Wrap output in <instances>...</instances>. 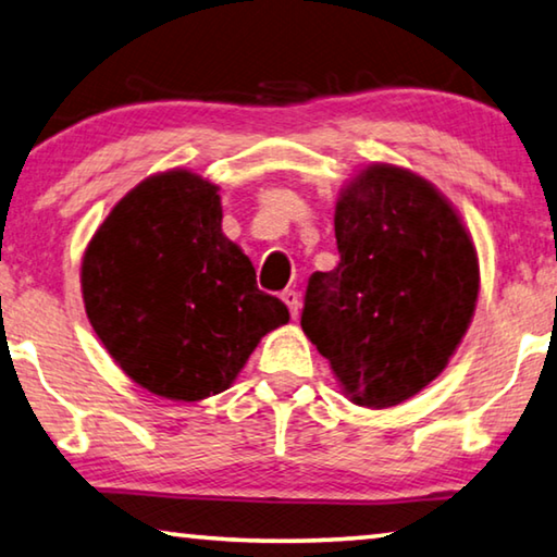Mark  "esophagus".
Segmentation results:
<instances>
[{
	"label": "esophagus",
	"mask_w": 557,
	"mask_h": 557,
	"mask_svg": "<svg viewBox=\"0 0 557 557\" xmlns=\"http://www.w3.org/2000/svg\"><path fill=\"white\" fill-rule=\"evenodd\" d=\"M282 302H285L287 307H289V314H293V320H297L299 317V295L295 293V289H285V293H282Z\"/></svg>",
	"instance_id": "obj_1"
}]
</instances>
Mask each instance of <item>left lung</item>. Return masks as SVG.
I'll use <instances>...</instances> for the list:
<instances>
[{"label":"left lung","instance_id":"obj_1","mask_svg":"<svg viewBox=\"0 0 557 557\" xmlns=\"http://www.w3.org/2000/svg\"><path fill=\"white\" fill-rule=\"evenodd\" d=\"M334 235L342 260L310 277L302 330L351 404L389 409L426 389L469 332L479 252L454 202L394 163L342 185Z\"/></svg>","mask_w":557,"mask_h":557}]
</instances>
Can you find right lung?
<instances>
[{
	"label": "right lung",
	"mask_w": 557,
	"mask_h": 557,
	"mask_svg": "<svg viewBox=\"0 0 557 557\" xmlns=\"http://www.w3.org/2000/svg\"><path fill=\"white\" fill-rule=\"evenodd\" d=\"M218 190L188 168L148 175L111 208L82 258L96 337L131 382L171 401L231 389L264 334L289 322L225 237Z\"/></svg>",
	"instance_id": "obj_1"
}]
</instances>
